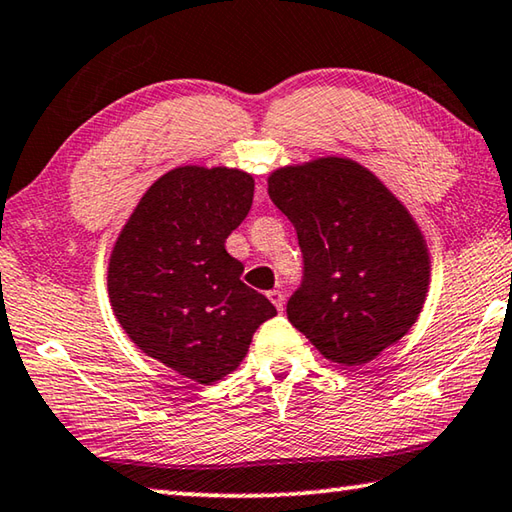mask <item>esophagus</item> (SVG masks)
I'll return each instance as SVG.
<instances>
[{"label":"esophagus","mask_w":512,"mask_h":512,"mask_svg":"<svg viewBox=\"0 0 512 512\" xmlns=\"http://www.w3.org/2000/svg\"><path fill=\"white\" fill-rule=\"evenodd\" d=\"M267 297H270V301L274 303L276 306V310H283V306H285V297H283V292H279V290H272V292H267Z\"/></svg>","instance_id":"1"}]
</instances>
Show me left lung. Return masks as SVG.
Wrapping results in <instances>:
<instances>
[{
  "label": "left lung",
  "instance_id": "obj_1",
  "mask_svg": "<svg viewBox=\"0 0 512 512\" xmlns=\"http://www.w3.org/2000/svg\"><path fill=\"white\" fill-rule=\"evenodd\" d=\"M267 193L303 254L290 324L342 366L371 362L405 337L429 288V251L405 204L346 157L274 170Z\"/></svg>",
  "mask_w": 512,
  "mask_h": 512
}]
</instances>
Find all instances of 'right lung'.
<instances>
[{
    "mask_svg": "<svg viewBox=\"0 0 512 512\" xmlns=\"http://www.w3.org/2000/svg\"><path fill=\"white\" fill-rule=\"evenodd\" d=\"M251 200L245 170L179 166L143 193L114 242L107 292L116 319L143 353L193 382L236 371L256 328L276 315L224 249Z\"/></svg>",
    "mask_w": 512,
    "mask_h": 512,
    "instance_id": "obj_1",
    "label": "right lung"
}]
</instances>
